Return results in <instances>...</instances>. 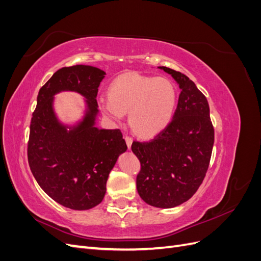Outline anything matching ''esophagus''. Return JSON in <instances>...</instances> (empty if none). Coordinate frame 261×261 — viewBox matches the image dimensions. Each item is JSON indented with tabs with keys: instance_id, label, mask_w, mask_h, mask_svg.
Returning <instances> with one entry per match:
<instances>
[{
	"instance_id": "34e87169",
	"label": "esophagus",
	"mask_w": 261,
	"mask_h": 261,
	"mask_svg": "<svg viewBox=\"0 0 261 261\" xmlns=\"http://www.w3.org/2000/svg\"><path fill=\"white\" fill-rule=\"evenodd\" d=\"M125 141H126V145H127L128 149H130V146H132V143H133V138L130 136H125Z\"/></svg>"
}]
</instances>
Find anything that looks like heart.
Instances as JSON below:
<instances>
[{"mask_svg":"<svg viewBox=\"0 0 261 261\" xmlns=\"http://www.w3.org/2000/svg\"><path fill=\"white\" fill-rule=\"evenodd\" d=\"M176 102L175 86L167 78L127 73L111 83L109 99H100L99 106L115 121L129 112L130 127L140 136L152 137L169 125Z\"/></svg>","mask_w":261,"mask_h":261,"instance_id":"1","label":"heart"}]
</instances>
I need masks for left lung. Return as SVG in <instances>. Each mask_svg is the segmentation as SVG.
I'll list each match as a JSON object with an SVG mask.
<instances>
[{
    "label": "left lung",
    "instance_id": "obj_1",
    "mask_svg": "<svg viewBox=\"0 0 261 261\" xmlns=\"http://www.w3.org/2000/svg\"><path fill=\"white\" fill-rule=\"evenodd\" d=\"M180 88L173 120L149 141H133L140 161L136 185L145 202L173 208L187 201L206 176L215 143L207 98L193 81L174 69L160 66Z\"/></svg>",
    "mask_w": 261,
    "mask_h": 261
}]
</instances>
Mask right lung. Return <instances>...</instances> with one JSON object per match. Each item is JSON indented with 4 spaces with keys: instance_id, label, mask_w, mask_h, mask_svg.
Masks as SVG:
<instances>
[{
    "instance_id": "1",
    "label": "right lung",
    "mask_w": 261,
    "mask_h": 261,
    "mask_svg": "<svg viewBox=\"0 0 261 261\" xmlns=\"http://www.w3.org/2000/svg\"><path fill=\"white\" fill-rule=\"evenodd\" d=\"M105 75L88 65L60 68L39 90L31 117L30 170L45 194L73 210H88L102 201L110 171L127 149L120 129L94 127ZM66 90L81 93L89 107L84 120L73 128L61 124L53 111L54 94Z\"/></svg>"
}]
</instances>
